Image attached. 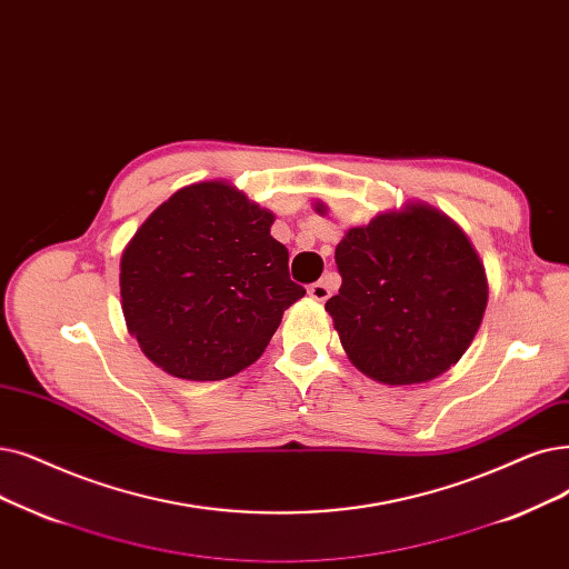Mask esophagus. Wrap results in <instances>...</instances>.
<instances>
[{"instance_id": "obj_1", "label": "esophagus", "mask_w": 569, "mask_h": 569, "mask_svg": "<svg viewBox=\"0 0 569 569\" xmlns=\"http://www.w3.org/2000/svg\"><path fill=\"white\" fill-rule=\"evenodd\" d=\"M309 295H311L313 300H318V302H326L330 295H332V288H330L328 281H316V283L309 286Z\"/></svg>"}]
</instances>
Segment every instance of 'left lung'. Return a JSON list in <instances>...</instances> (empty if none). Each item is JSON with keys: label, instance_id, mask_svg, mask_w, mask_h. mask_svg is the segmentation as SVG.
Returning <instances> with one entry per match:
<instances>
[{"label": "left lung", "instance_id": "obj_1", "mask_svg": "<svg viewBox=\"0 0 569 569\" xmlns=\"http://www.w3.org/2000/svg\"><path fill=\"white\" fill-rule=\"evenodd\" d=\"M335 262L341 288L326 309L367 377L388 386L423 383L469 349L488 286L472 243L443 213L423 204L381 213L346 232Z\"/></svg>", "mask_w": 569, "mask_h": 569}]
</instances>
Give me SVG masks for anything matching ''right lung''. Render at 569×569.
Segmentation results:
<instances>
[{
    "label": "right lung",
    "instance_id": "right-lung-1",
    "mask_svg": "<svg viewBox=\"0 0 569 569\" xmlns=\"http://www.w3.org/2000/svg\"><path fill=\"white\" fill-rule=\"evenodd\" d=\"M274 216L207 181L169 197L120 260V298L141 351L164 372L220 381L253 365L283 311L305 298Z\"/></svg>",
    "mask_w": 569,
    "mask_h": 569
}]
</instances>
